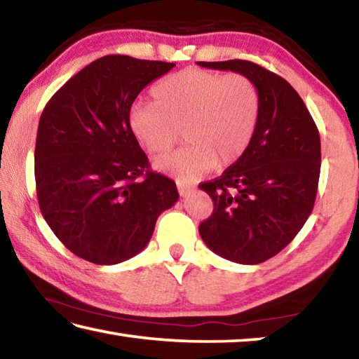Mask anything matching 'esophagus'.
I'll list each match as a JSON object with an SVG mask.
<instances>
[{
  "instance_id": "esophagus-1",
  "label": "esophagus",
  "mask_w": 359,
  "mask_h": 359,
  "mask_svg": "<svg viewBox=\"0 0 359 359\" xmlns=\"http://www.w3.org/2000/svg\"><path fill=\"white\" fill-rule=\"evenodd\" d=\"M177 190L180 193V196H187V194L193 190V187L187 185V184H184V182H179L177 180Z\"/></svg>"
}]
</instances>
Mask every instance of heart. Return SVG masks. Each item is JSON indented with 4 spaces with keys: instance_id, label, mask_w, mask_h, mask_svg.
<instances>
[{
    "instance_id": "b5f03b06",
    "label": "heart",
    "mask_w": 359,
    "mask_h": 359,
    "mask_svg": "<svg viewBox=\"0 0 359 359\" xmlns=\"http://www.w3.org/2000/svg\"><path fill=\"white\" fill-rule=\"evenodd\" d=\"M154 101L131 107L133 136L154 158L166 155L180 137L187 145L156 163L160 171L190 184L215 166L245 154L261 115L259 90L244 74L185 69L151 88Z\"/></svg>"
}]
</instances>
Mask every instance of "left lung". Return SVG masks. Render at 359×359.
Here are the masks:
<instances>
[{
    "label": "left lung",
    "mask_w": 359,
    "mask_h": 359,
    "mask_svg": "<svg viewBox=\"0 0 359 359\" xmlns=\"http://www.w3.org/2000/svg\"><path fill=\"white\" fill-rule=\"evenodd\" d=\"M250 77L261 96L250 147L234 165L199 188L214 212L199 224L212 252L241 264H259L287 247L313 209L320 179V135L311 112L283 77L247 60L198 62Z\"/></svg>",
    "instance_id": "obj_1"
}]
</instances>
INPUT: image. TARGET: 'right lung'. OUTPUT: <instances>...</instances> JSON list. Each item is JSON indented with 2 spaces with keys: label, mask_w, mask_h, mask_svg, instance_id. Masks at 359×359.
Returning a JSON list of instances; mask_svg holds the SVG:
<instances>
[{
  "label": "right lung",
  "mask_w": 359,
  "mask_h": 359,
  "mask_svg": "<svg viewBox=\"0 0 359 359\" xmlns=\"http://www.w3.org/2000/svg\"><path fill=\"white\" fill-rule=\"evenodd\" d=\"M174 63L106 55L85 66L42 111L34 149L41 214L62 244L95 264L142 252L175 182L150 171L128 125L137 95Z\"/></svg>",
  "instance_id": "right-lung-1"
}]
</instances>
